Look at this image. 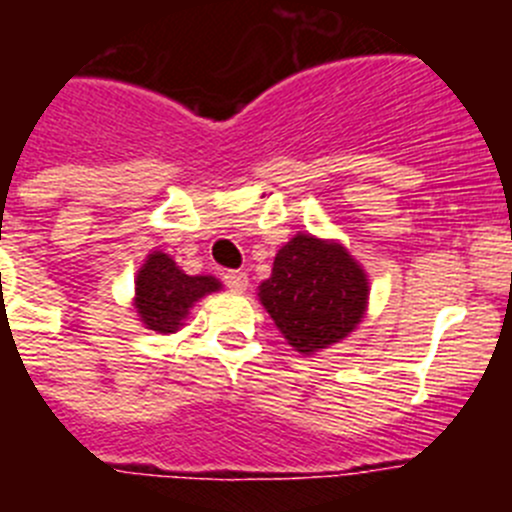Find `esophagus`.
I'll list each match as a JSON object with an SVG mask.
<instances>
[{"mask_svg":"<svg viewBox=\"0 0 512 512\" xmlns=\"http://www.w3.org/2000/svg\"><path fill=\"white\" fill-rule=\"evenodd\" d=\"M223 282H225V287L233 289V292H246L248 274L246 271H225Z\"/></svg>","mask_w":512,"mask_h":512,"instance_id":"esophagus-1","label":"esophagus"}]
</instances>
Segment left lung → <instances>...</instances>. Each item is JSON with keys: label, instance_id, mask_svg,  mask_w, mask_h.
Here are the masks:
<instances>
[{"label": "left lung", "instance_id": "1", "mask_svg": "<svg viewBox=\"0 0 512 512\" xmlns=\"http://www.w3.org/2000/svg\"><path fill=\"white\" fill-rule=\"evenodd\" d=\"M259 297L289 346L312 354L346 338L361 323L369 282L341 243L295 235L279 248Z\"/></svg>", "mask_w": 512, "mask_h": 512}]
</instances>
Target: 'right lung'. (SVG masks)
Here are the masks:
<instances>
[{
  "mask_svg": "<svg viewBox=\"0 0 512 512\" xmlns=\"http://www.w3.org/2000/svg\"><path fill=\"white\" fill-rule=\"evenodd\" d=\"M215 289H220L217 279L189 277L174 264V259L156 251L148 256L135 279V310L146 328L174 333L187 318L189 307Z\"/></svg>",
  "mask_w": 512,
  "mask_h": 512,
  "instance_id": "1",
  "label": "right lung"
}]
</instances>
